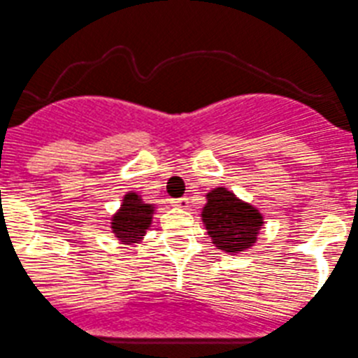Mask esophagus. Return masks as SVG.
Here are the masks:
<instances>
[{
	"mask_svg": "<svg viewBox=\"0 0 358 358\" xmlns=\"http://www.w3.org/2000/svg\"><path fill=\"white\" fill-rule=\"evenodd\" d=\"M172 206L177 207V209H186L189 206V200L188 196H182V199H176L172 200Z\"/></svg>",
	"mask_w": 358,
	"mask_h": 358,
	"instance_id": "1",
	"label": "esophagus"
}]
</instances>
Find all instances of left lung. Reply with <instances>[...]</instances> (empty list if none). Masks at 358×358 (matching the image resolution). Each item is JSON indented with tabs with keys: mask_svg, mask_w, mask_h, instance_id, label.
Here are the masks:
<instances>
[{
	"mask_svg": "<svg viewBox=\"0 0 358 358\" xmlns=\"http://www.w3.org/2000/svg\"><path fill=\"white\" fill-rule=\"evenodd\" d=\"M202 223L214 246L227 255H239L257 244L264 214L224 186L210 189L202 207Z\"/></svg>",
	"mask_w": 358,
	"mask_h": 358,
	"instance_id": "obj_1",
	"label": "left lung"
}]
</instances>
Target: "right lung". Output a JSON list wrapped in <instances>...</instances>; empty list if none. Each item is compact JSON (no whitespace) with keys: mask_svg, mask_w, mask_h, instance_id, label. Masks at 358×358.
Instances as JSON below:
<instances>
[{"mask_svg":"<svg viewBox=\"0 0 358 358\" xmlns=\"http://www.w3.org/2000/svg\"><path fill=\"white\" fill-rule=\"evenodd\" d=\"M156 203L145 202L141 193L128 192L110 217V232L121 244H141L151 228Z\"/></svg>","mask_w":358,"mask_h":358,"instance_id":"obj_1","label":"right lung"}]
</instances>
